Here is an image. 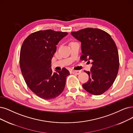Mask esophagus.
Wrapping results in <instances>:
<instances>
[{
  "mask_svg": "<svg viewBox=\"0 0 133 133\" xmlns=\"http://www.w3.org/2000/svg\"><path fill=\"white\" fill-rule=\"evenodd\" d=\"M71 73H73V74L79 75L81 73V71H76V70H72V71H71Z\"/></svg>",
  "mask_w": 133,
  "mask_h": 133,
  "instance_id": "esophagus-1",
  "label": "esophagus"
}]
</instances>
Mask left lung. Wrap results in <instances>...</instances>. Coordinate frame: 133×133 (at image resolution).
I'll use <instances>...</instances> for the list:
<instances>
[{
  "label": "left lung",
  "mask_w": 133,
  "mask_h": 133,
  "mask_svg": "<svg viewBox=\"0 0 133 133\" xmlns=\"http://www.w3.org/2000/svg\"><path fill=\"white\" fill-rule=\"evenodd\" d=\"M71 34L81 42L82 60L92 61L90 71H86L89 80L83 84L90 94L99 95L114 83L119 69V55L110 34L97 28H86Z\"/></svg>",
  "instance_id": "obj_1"
}]
</instances>
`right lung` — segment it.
<instances>
[{"mask_svg":"<svg viewBox=\"0 0 133 133\" xmlns=\"http://www.w3.org/2000/svg\"><path fill=\"white\" fill-rule=\"evenodd\" d=\"M67 32L51 29L31 33L23 41L19 55V66L26 84L36 95L51 100L60 95L70 72L65 68L53 73L51 59L56 45Z\"/></svg>","mask_w":133,"mask_h":133,"instance_id":"obj_1","label":"right lung"}]
</instances>
